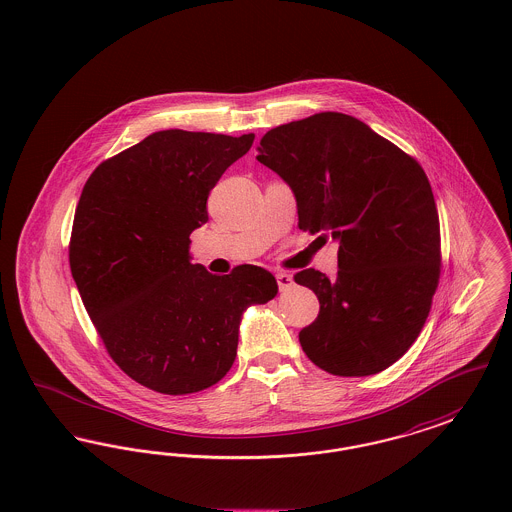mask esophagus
<instances>
[{
	"label": "esophagus",
	"mask_w": 512,
	"mask_h": 512,
	"mask_svg": "<svg viewBox=\"0 0 512 512\" xmlns=\"http://www.w3.org/2000/svg\"><path fill=\"white\" fill-rule=\"evenodd\" d=\"M276 282H278L280 292H290L293 286H295L293 276L292 274H288V272H276Z\"/></svg>",
	"instance_id": "34e87169"
}]
</instances>
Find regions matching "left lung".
<instances>
[{
	"mask_svg": "<svg viewBox=\"0 0 512 512\" xmlns=\"http://www.w3.org/2000/svg\"><path fill=\"white\" fill-rule=\"evenodd\" d=\"M257 149L292 188L299 228L340 244L334 278L315 268L293 276L320 303L299 332L305 355L334 376L386 370L418 338L438 288L439 217L426 172L365 122L332 111L268 130Z\"/></svg>",
	"mask_w": 512,
	"mask_h": 512,
	"instance_id": "obj_1",
	"label": "left lung"
}]
</instances>
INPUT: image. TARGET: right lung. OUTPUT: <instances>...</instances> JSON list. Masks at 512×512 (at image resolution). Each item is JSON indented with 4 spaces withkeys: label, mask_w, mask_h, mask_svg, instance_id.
Listing matches in <instances>:
<instances>
[{
    "label": "right lung",
    "mask_w": 512,
    "mask_h": 512,
    "mask_svg": "<svg viewBox=\"0 0 512 512\" xmlns=\"http://www.w3.org/2000/svg\"><path fill=\"white\" fill-rule=\"evenodd\" d=\"M253 140L161 130L103 161L82 190L69 245L76 288L111 359L149 390L217 384L234 365L245 309L278 293L265 268L217 276L190 255L209 192Z\"/></svg>",
    "instance_id": "add662e5"
}]
</instances>
